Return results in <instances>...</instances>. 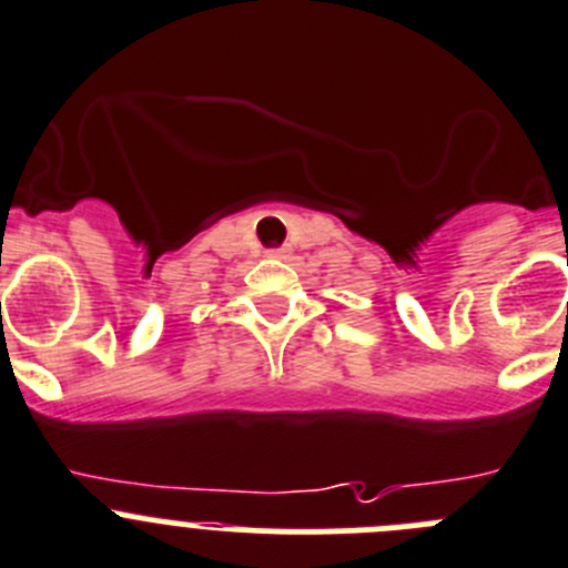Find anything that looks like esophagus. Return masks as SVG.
Returning <instances> with one entry per match:
<instances>
[{
    "label": "esophagus",
    "mask_w": 568,
    "mask_h": 568,
    "mask_svg": "<svg viewBox=\"0 0 568 568\" xmlns=\"http://www.w3.org/2000/svg\"><path fill=\"white\" fill-rule=\"evenodd\" d=\"M268 257H274V260L288 257V248H268Z\"/></svg>",
    "instance_id": "34e87169"
}]
</instances>
